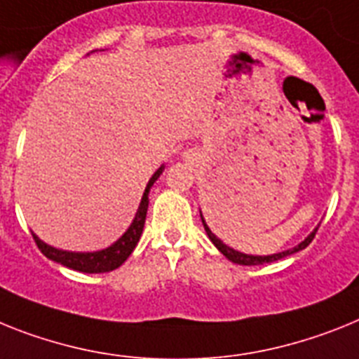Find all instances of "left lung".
Segmentation results:
<instances>
[{
  "instance_id": "8db88e82",
  "label": "left lung",
  "mask_w": 359,
  "mask_h": 359,
  "mask_svg": "<svg viewBox=\"0 0 359 359\" xmlns=\"http://www.w3.org/2000/svg\"><path fill=\"white\" fill-rule=\"evenodd\" d=\"M201 219H203V224H204V230H206L208 237H210V241H212L213 245L217 246V250L221 252L222 255H224L226 259H230L231 263H237V264H245V266H254V264H264V263H272V261H279V259L283 257H288V255H294L297 254V252H301V250H305L306 246L312 243V239H314L316 231H318V228H316L310 236L305 237V241H301L299 245L294 246V248L290 250H285V252H279V254H272V255H250V254H243V252H237V250L230 248L228 245H224L219 237L213 233L210 228H208L206 221H204L203 213H201Z\"/></svg>"
}]
</instances>
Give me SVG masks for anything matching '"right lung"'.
Returning a JSON list of instances; mask_svg holds the SVG:
<instances>
[{
	"label": "right lung",
	"instance_id": "1",
	"mask_svg": "<svg viewBox=\"0 0 359 359\" xmlns=\"http://www.w3.org/2000/svg\"><path fill=\"white\" fill-rule=\"evenodd\" d=\"M95 53V50H93ZM165 165L162 164L155 173L151 175V179L147 182L146 189H144L142 201L138 204V210L135 213L133 222L129 224V228L123 231V236L120 239H116L111 246L104 250H98V252H69V250H60L54 248V246L47 245L40 237L32 233L36 245L41 250V254L47 259L54 261V263H60L63 266L71 268V270H76V272L83 273H102V272H111L114 268H118L120 264L126 261V259L131 255V252L135 250L137 243L140 241L144 230V222H146V213H147V204H149V189L155 184L156 179L161 177L162 171H164Z\"/></svg>",
	"mask_w": 359,
	"mask_h": 359
}]
</instances>
